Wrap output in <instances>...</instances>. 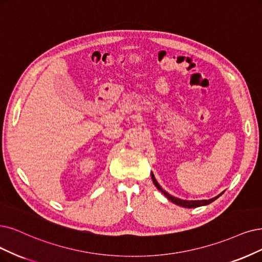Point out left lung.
<instances>
[{"label": "left lung", "mask_w": 262, "mask_h": 262, "mask_svg": "<svg viewBox=\"0 0 262 262\" xmlns=\"http://www.w3.org/2000/svg\"><path fill=\"white\" fill-rule=\"evenodd\" d=\"M151 178H152V181L154 183V186L157 187V189L159 191H161L164 195H165L170 202H172L173 204H176L178 206H181V207H185V208H195V207H200V206H205V205H208L210 204L211 202H214L215 200H217L220 195L224 194V192H221L220 194H218L217 196L212 198V199H209V200H196V201H189V200H181V199H178V198H175L170 195L169 193H167L165 190H163V188L159 185V182L157 181L156 177H154L153 172H151Z\"/></svg>", "instance_id": "left-lung-1"}]
</instances>
